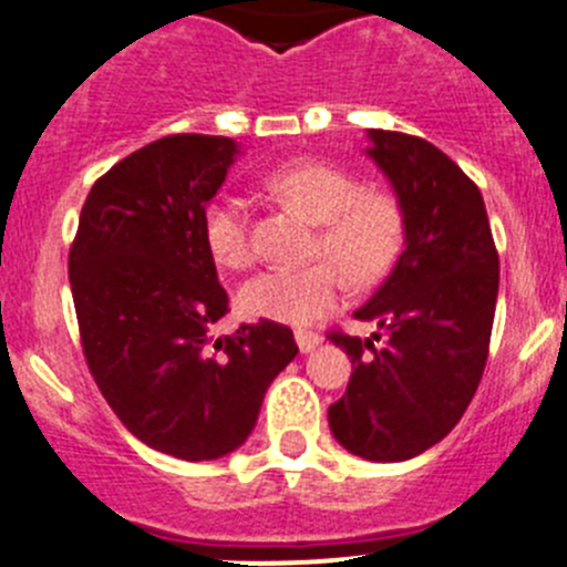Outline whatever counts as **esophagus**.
I'll list each match as a JSON object with an SVG mask.
<instances>
[{
    "label": "esophagus",
    "instance_id": "1",
    "mask_svg": "<svg viewBox=\"0 0 567 567\" xmlns=\"http://www.w3.org/2000/svg\"><path fill=\"white\" fill-rule=\"evenodd\" d=\"M321 340L323 338L318 332H307V329H299V332H296V343H299V349L305 351V354H307V351L316 349V346L321 343Z\"/></svg>",
    "mask_w": 567,
    "mask_h": 567
}]
</instances>
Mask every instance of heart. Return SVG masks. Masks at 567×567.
<instances>
[{
	"label": "heart",
	"mask_w": 567,
	"mask_h": 567,
	"mask_svg": "<svg viewBox=\"0 0 567 567\" xmlns=\"http://www.w3.org/2000/svg\"><path fill=\"white\" fill-rule=\"evenodd\" d=\"M271 196L318 224L316 255L332 262L307 268H268L246 279L238 290V310L251 321L307 327L340 305L346 279L373 282L388 271L404 238V218L393 196L362 190L360 179L321 161H293L262 177ZM202 235L221 268L251 262L249 221L235 196L221 194L205 207Z\"/></svg>",
	"instance_id": "obj_1"
}]
</instances>
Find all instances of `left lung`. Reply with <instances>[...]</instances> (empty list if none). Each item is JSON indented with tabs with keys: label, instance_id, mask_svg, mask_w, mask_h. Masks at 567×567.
<instances>
[{
	"label": "left lung",
	"instance_id": "1",
	"mask_svg": "<svg viewBox=\"0 0 567 567\" xmlns=\"http://www.w3.org/2000/svg\"><path fill=\"white\" fill-rule=\"evenodd\" d=\"M365 155L388 177L404 218V249L354 312L379 332H332L351 357L329 430L346 452L401 463L441 443L468 410L491 349L498 255L480 188L437 146L368 130ZM383 340L382 347L373 342Z\"/></svg>",
	"mask_w": 567,
	"mask_h": 567
}]
</instances>
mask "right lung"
<instances>
[{"instance_id": "right-lung-1", "label": "right lung", "mask_w": 567, "mask_h": 567, "mask_svg": "<svg viewBox=\"0 0 567 567\" xmlns=\"http://www.w3.org/2000/svg\"><path fill=\"white\" fill-rule=\"evenodd\" d=\"M238 155L224 135H168L132 152L91 188L69 255L99 390L137 441L188 463L244 446L268 384L299 354L282 323L210 332L229 296L202 216Z\"/></svg>"}]
</instances>
